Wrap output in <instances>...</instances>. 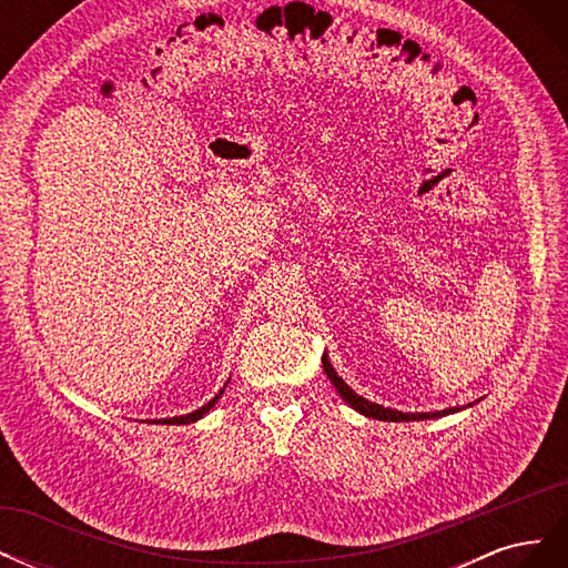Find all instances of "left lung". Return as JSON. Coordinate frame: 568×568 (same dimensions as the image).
<instances>
[{
	"label": "left lung",
	"mask_w": 568,
	"mask_h": 568,
	"mask_svg": "<svg viewBox=\"0 0 568 568\" xmlns=\"http://www.w3.org/2000/svg\"><path fill=\"white\" fill-rule=\"evenodd\" d=\"M322 367L326 372V376H329V382L336 386V390L341 393V398L346 400L353 409L363 412L365 417H372V419H382V422H419V419H434V417H443V415H450V412H457L459 407H450V409H443V412H419V415H407V412H398V409H390V407H382L376 403H369L365 400L363 395H357L346 382L341 379V376L334 372L329 357L322 355Z\"/></svg>",
	"instance_id": "left-lung-1"
}]
</instances>
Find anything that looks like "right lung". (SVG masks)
<instances>
[{"label":"right lung","mask_w":568,"mask_h":568,"mask_svg":"<svg viewBox=\"0 0 568 568\" xmlns=\"http://www.w3.org/2000/svg\"><path fill=\"white\" fill-rule=\"evenodd\" d=\"M220 395H222V390L215 395V398L211 400V403H205L201 409H196V412H192V415H184V417H173V419H159V424H192V422H196V419H201L205 412H209L217 400H220Z\"/></svg>","instance_id":"1"}]
</instances>
